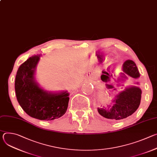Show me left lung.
<instances>
[{
    "label": "left lung",
    "mask_w": 157,
    "mask_h": 157,
    "mask_svg": "<svg viewBox=\"0 0 157 157\" xmlns=\"http://www.w3.org/2000/svg\"><path fill=\"white\" fill-rule=\"evenodd\" d=\"M122 71L121 73V81H125L127 79L125 74L133 79L140 77V73L135 62L131 59L126 60L122 65ZM102 81L105 79L102 78ZM142 90L136 86H127L123 91L115 95V99L113 101V105H107L98 107L99 114L102 117L113 120H121L133 114L137 110L141 101Z\"/></svg>",
    "instance_id": "8db88e82"
}]
</instances>
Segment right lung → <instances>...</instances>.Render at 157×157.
<instances>
[{
	"instance_id": "obj_1",
	"label": "right lung",
	"mask_w": 157,
	"mask_h": 157,
	"mask_svg": "<svg viewBox=\"0 0 157 157\" xmlns=\"http://www.w3.org/2000/svg\"><path fill=\"white\" fill-rule=\"evenodd\" d=\"M40 56L30 57L20 65L15 76V90L20 105L29 116L41 121H52L66 113L70 94L67 91L50 92L40 86L35 72Z\"/></svg>"
}]
</instances>
